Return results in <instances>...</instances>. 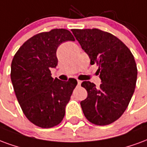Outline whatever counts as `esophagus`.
I'll list each match as a JSON object with an SVG mask.
<instances>
[{
    "instance_id": "esophagus-1",
    "label": "esophagus",
    "mask_w": 147,
    "mask_h": 147,
    "mask_svg": "<svg viewBox=\"0 0 147 147\" xmlns=\"http://www.w3.org/2000/svg\"><path fill=\"white\" fill-rule=\"evenodd\" d=\"M81 81L78 80V85H81Z\"/></svg>"
}]
</instances>
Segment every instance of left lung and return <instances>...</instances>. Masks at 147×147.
Masks as SVG:
<instances>
[{
	"instance_id": "8db88e82",
	"label": "left lung",
	"mask_w": 147,
	"mask_h": 147,
	"mask_svg": "<svg viewBox=\"0 0 147 147\" xmlns=\"http://www.w3.org/2000/svg\"><path fill=\"white\" fill-rule=\"evenodd\" d=\"M73 34L88 55L91 64L96 63L102 84L90 81L81 86L88 97L81 102L87 120L96 125L113 123L124 113L136 88L137 66L132 53L121 40L99 29H73Z\"/></svg>"
}]
</instances>
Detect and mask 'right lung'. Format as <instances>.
Returning <instances> with one entry per match:
<instances>
[{"label": "right lung", "mask_w": 147, "mask_h": 147, "mask_svg": "<svg viewBox=\"0 0 147 147\" xmlns=\"http://www.w3.org/2000/svg\"><path fill=\"white\" fill-rule=\"evenodd\" d=\"M74 41L66 29H53L34 35L22 45L11 66V80L17 100L26 118L40 128L58 125L78 84L74 78L62 81L51 78L58 64L56 50L65 41Z\"/></svg>", "instance_id": "right-lung-1"}]
</instances>
